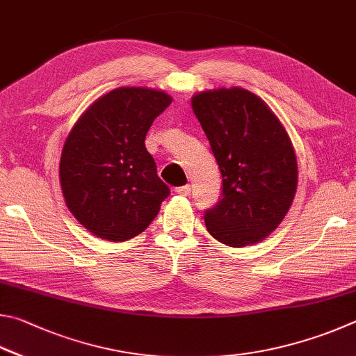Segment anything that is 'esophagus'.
<instances>
[{
	"label": "esophagus",
	"instance_id": "obj_1",
	"mask_svg": "<svg viewBox=\"0 0 356 356\" xmlns=\"http://www.w3.org/2000/svg\"><path fill=\"white\" fill-rule=\"evenodd\" d=\"M191 186L189 184H186V186H179V188H177V189H175V192H177V194L178 195H189L191 194Z\"/></svg>",
	"mask_w": 356,
	"mask_h": 356
}]
</instances>
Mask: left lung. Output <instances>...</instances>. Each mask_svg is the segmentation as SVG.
<instances>
[{
    "label": "left lung",
    "mask_w": 356,
    "mask_h": 356,
    "mask_svg": "<svg viewBox=\"0 0 356 356\" xmlns=\"http://www.w3.org/2000/svg\"><path fill=\"white\" fill-rule=\"evenodd\" d=\"M192 109L222 173V198L204 211L209 234L229 247L267 238L297 191V158L282 122L241 87L200 92Z\"/></svg>",
    "instance_id": "1"
}]
</instances>
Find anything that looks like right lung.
Returning a JSON list of instances; mask_svg holds the SVG:
<instances>
[{
    "instance_id": "obj_1",
    "label": "right lung",
    "mask_w": 356,
    "mask_h": 356,
    "mask_svg": "<svg viewBox=\"0 0 356 356\" xmlns=\"http://www.w3.org/2000/svg\"><path fill=\"white\" fill-rule=\"evenodd\" d=\"M172 103L162 90L118 87L74 123L62 148L59 178L67 208L97 238L140 234L170 194L156 172L145 136Z\"/></svg>"
}]
</instances>
